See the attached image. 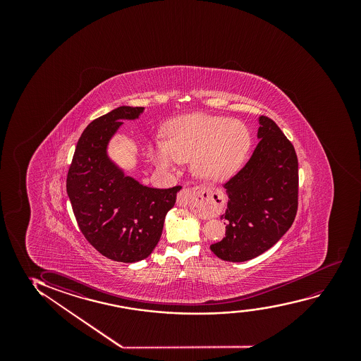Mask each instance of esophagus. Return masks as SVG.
I'll return each instance as SVG.
<instances>
[{"mask_svg": "<svg viewBox=\"0 0 361 361\" xmlns=\"http://www.w3.org/2000/svg\"><path fill=\"white\" fill-rule=\"evenodd\" d=\"M193 195L197 200L198 207L202 209L203 212L207 214L208 217H216L221 212V193L214 188H195L193 192H190L183 188L181 192L178 195V206H188Z\"/></svg>", "mask_w": 361, "mask_h": 361, "instance_id": "esophagus-1", "label": "esophagus"}]
</instances>
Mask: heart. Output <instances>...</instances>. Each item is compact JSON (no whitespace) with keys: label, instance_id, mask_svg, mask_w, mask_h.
Wrapping results in <instances>:
<instances>
[{"label":"heart","instance_id":"1","mask_svg":"<svg viewBox=\"0 0 361 361\" xmlns=\"http://www.w3.org/2000/svg\"><path fill=\"white\" fill-rule=\"evenodd\" d=\"M168 139L149 144V158L157 168L175 170L192 159V169L200 178L223 181L242 166L252 145L249 129L227 117L191 114L173 121Z\"/></svg>","mask_w":361,"mask_h":361}]
</instances>
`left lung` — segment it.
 <instances>
[{"instance_id":"8db88e82","label":"left lung","mask_w":361,"mask_h":361,"mask_svg":"<svg viewBox=\"0 0 361 361\" xmlns=\"http://www.w3.org/2000/svg\"><path fill=\"white\" fill-rule=\"evenodd\" d=\"M260 142L227 190L226 237L211 245L226 262H247L275 245L290 229L298 207V160L291 142L271 118H259ZM226 224V223H224Z\"/></svg>"}]
</instances>
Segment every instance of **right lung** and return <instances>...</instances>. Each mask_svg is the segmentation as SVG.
Here are the masks:
<instances>
[{"instance_id": "right-lung-1", "label": "right lung", "mask_w": 361, "mask_h": 361, "mask_svg": "<svg viewBox=\"0 0 361 361\" xmlns=\"http://www.w3.org/2000/svg\"><path fill=\"white\" fill-rule=\"evenodd\" d=\"M143 109L122 106L92 121L80 137L66 178L80 231L97 252L114 262H139L152 254L181 188L143 186L124 176L106 154L122 119L138 118Z\"/></svg>"}]
</instances>
